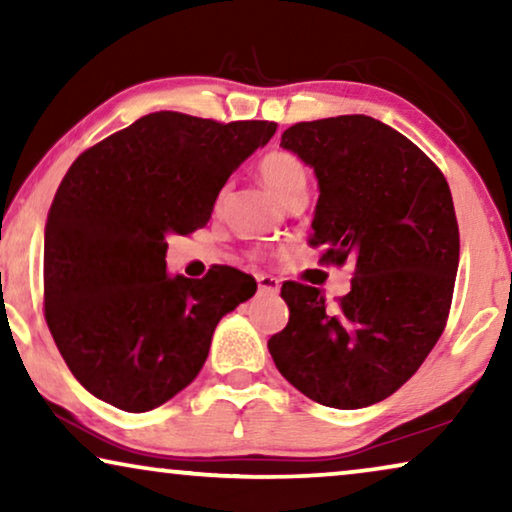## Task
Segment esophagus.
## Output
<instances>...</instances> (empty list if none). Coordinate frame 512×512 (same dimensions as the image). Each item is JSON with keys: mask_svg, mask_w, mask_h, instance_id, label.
<instances>
[{"mask_svg": "<svg viewBox=\"0 0 512 512\" xmlns=\"http://www.w3.org/2000/svg\"><path fill=\"white\" fill-rule=\"evenodd\" d=\"M258 291L275 296V293H279V279L270 275H258Z\"/></svg>", "mask_w": 512, "mask_h": 512, "instance_id": "obj_1", "label": "esophagus"}]
</instances>
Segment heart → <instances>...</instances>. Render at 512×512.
Listing matches in <instances>:
<instances>
[{"label": "heart", "mask_w": 512, "mask_h": 512, "mask_svg": "<svg viewBox=\"0 0 512 512\" xmlns=\"http://www.w3.org/2000/svg\"><path fill=\"white\" fill-rule=\"evenodd\" d=\"M258 174H261L263 184L282 202L300 191H307V172L303 163L286 151L268 153L258 165Z\"/></svg>", "instance_id": "heart-1"}]
</instances>
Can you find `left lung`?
<instances>
[{"label": "left lung", "instance_id": "left-lung-1", "mask_svg": "<svg viewBox=\"0 0 512 512\" xmlns=\"http://www.w3.org/2000/svg\"><path fill=\"white\" fill-rule=\"evenodd\" d=\"M282 146L314 170L312 247L352 263V289L282 286L289 324L268 349L312 401L354 410L403 387L443 333L459 268V226L443 172L408 137L354 114L296 123Z\"/></svg>", "mask_w": 512, "mask_h": 512}]
</instances>
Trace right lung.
Here are the masks:
<instances>
[{
    "label": "right lung",
    "mask_w": 512,
    "mask_h": 512,
    "mask_svg": "<svg viewBox=\"0 0 512 512\" xmlns=\"http://www.w3.org/2000/svg\"><path fill=\"white\" fill-rule=\"evenodd\" d=\"M277 123L156 111L81 153L44 233L46 324L72 375L125 412L158 408L200 373L221 317L256 293L235 268L167 272V235L212 216L230 174Z\"/></svg>",
    "instance_id": "obj_1"
}]
</instances>
